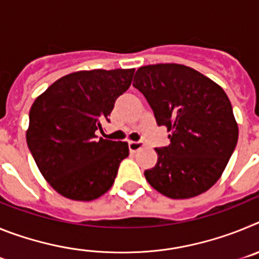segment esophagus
Wrapping results in <instances>:
<instances>
[{
    "label": "esophagus",
    "instance_id": "34e87169",
    "mask_svg": "<svg viewBox=\"0 0 259 259\" xmlns=\"http://www.w3.org/2000/svg\"><path fill=\"white\" fill-rule=\"evenodd\" d=\"M144 146V144L141 141H128V148L131 152H137V150H140L141 148Z\"/></svg>",
    "mask_w": 259,
    "mask_h": 259
}]
</instances>
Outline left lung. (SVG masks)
<instances>
[{"label": "left lung", "mask_w": 259, "mask_h": 259, "mask_svg": "<svg viewBox=\"0 0 259 259\" xmlns=\"http://www.w3.org/2000/svg\"><path fill=\"white\" fill-rule=\"evenodd\" d=\"M134 87L153 109L170 145L157 148L158 161L144 172L155 191L170 198L206 192L223 174L239 139L232 106L222 87L178 63L143 66Z\"/></svg>", "instance_id": "obj_1"}]
</instances>
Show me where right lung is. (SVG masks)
I'll return each mask as SVG.
<instances>
[{
    "label": "right lung",
    "mask_w": 259,
    "mask_h": 259,
    "mask_svg": "<svg viewBox=\"0 0 259 259\" xmlns=\"http://www.w3.org/2000/svg\"><path fill=\"white\" fill-rule=\"evenodd\" d=\"M135 68L77 71L61 77L29 110L27 145L48 183L75 201L101 197L114 184L128 144L96 135L115 100L131 85Z\"/></svg>",
    "instance_id": "1"
}]
</instances>
